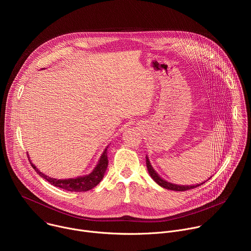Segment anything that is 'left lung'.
<instances>
[{
    "label": "left lung",
    "mask_w": 251,
    "mask_h": 251,
    "mask_svg": "<svg viewBox=\"0 0 251 251\" xmlns=\"http://www.w3.org/2000/svg\"><path fill=\"white\" fill-rule=\"evenodd\" d=\"M146 165H147V169H148V172L150 174V176H152L153 180L158 184L160 185L161 187L167 189V190H172V191H176V192H183V191H187V190H191V189H195L199 186H201V184H199V185H194V186H180V185H175V184H172V183H169L167 181H165L164 178H162L156 172L155 170L153 169L148 157L146 156Z\"/></svg>",
    "instance_id": "8db88e82"
}]
</instances>
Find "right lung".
I'll use <instances>...</instances> for the list:
<instances>
[{
  "instance_id": "1",
  "label": "right lung",
  "mask_w": 251,
  "mask_h": 251,
  "mask_svg": "<svg viewBox=\"0 0 251 251\" xmlns=\"http://www.w3.org/2000/svg\"><path fill=\"white\" fill-rule=\"evenodd\" d=\"M106 151L107 149H105L104 152L102 153L99 159V162L95 167V169L92 171V173L83 176H78L75 178H65V180H57V178H53L43 174L30 161L29 162L32 168L35 170V172H37L42 177H44L45 180H47L49 183H50V185L69 191V192H86L96 187L101 182V180L104 176L107 166H108V158H107Z\"/></svg>"
}]
</instances>
